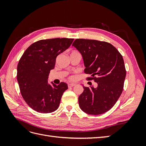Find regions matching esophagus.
I'll use <instances>...</instances> for the list:
<instances>
[{"instance_id": "obj_1", "label": "esophagus", "mask_w": 146, "mask_h": 146, "mask_svg": "<svg viewBox=\"0 0 146 146\" xmlns=\"http://www.w3.org/2000/svg\"><path fill=\"white\" fill-rule=\"evenodd\" d=\"M76 85V84H75V83H69V84H68V87L71 88V87H73Z\"/></svg>"}]
</instances>
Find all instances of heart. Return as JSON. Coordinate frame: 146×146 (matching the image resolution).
Listing matches in <instances>:
<instances>
[{
  "mask_svg": "<svg viewBox=\"0 0 146 146\" xmlns=\"http://www.w3.org/2000/svg\"><path fill=\"white\" fill-rule=\"evenodd\" d=\"M76 52V51H74V52ZM69 78L70 79V80H74V76H70V77H69Z\"/></svg>",
  "mask_w": 146,
  "mask_h": 146,
  "instance_id": "b5f03b06",
  "label": "heart"
}]
</instances>
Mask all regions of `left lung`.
Masks as SVG:
<instances>
[{
  "label": "left lung",
  "mask_w": 146,
  "mask_h": 146,
  "mask_svg": "<svg viewBox=\"0 0 146 146\" xmlns=\"http://www.w3.org/2000/svg\"><path fill=\"white\" fill-rule=\"evenodd\" d=\"M72 46L80 52L85 66V73L91 75L97 87L83 86L78 97L83 111L99 115L109 111L121 96L126 76L122 55L110 43L94 39H77Z\"/></svg>",
  "instance_id": "left-lung-1"
}]
</instances>
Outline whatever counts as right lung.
Listing matches in <instances>:
<instances>
[{
  "instance_id": "right-lung-1",
  "label": "right lung",
  "mask_w": 146,
  "mask_h": 146,
  "mask_svg": "<svg viewBox=\"0 0 146 146\" xmlns=\"http://www.w3.org/2000/svg\"><path fill=\"white\" fill-rule=\"evenodd\" d=\"M72 38L42 39L31 44L20 58L17 80L22 96L29 107L41 113L55 111L58 108L68 85L48 84V74L55 67L57 56L71 45Z\"/></svg>"
}]
</instances>
